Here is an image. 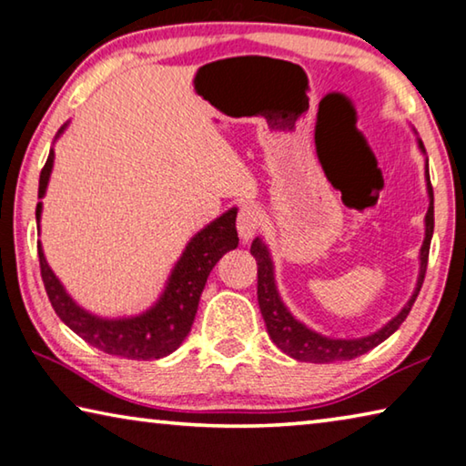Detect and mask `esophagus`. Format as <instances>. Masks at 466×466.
<instances>
[{"label": "esophagus", "mask_w": 466, "mask_h": 466, "mask_svg": "<svg viewBox=\"0 0 466 466\" xmlns=\"http://www.w3.org/2000/svg\"><path fill=\"white\" fill-rule=\"evenodd\" d=\"M262 225V215L254 204H243L238 215V231L241 241H249Z\"/></svg>", "instance_id": "34e87169"}]
</instances>
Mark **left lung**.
I'll list each match as a JSON object with an SVG mask.
<instances>
[{"label": "left lung", "mask_w": 466, "mask_h": 466, "mask_svg": "<svg viewBox=\"0 0 466 466\" xmlns=\"http://www.w3.org/2000/svg\"><path fill=\"white\" fill-rule=\"evenodd\" d=\"M419 148H423V142L419 140ZM427 179V194H430V208L425 215V239L421 246V268H419V279L415 293L410 297L409 303L402 308V311L396 318H392L382 330L370 334L363 339H328L309 330L308 326L291 316V311L285 308V303L280 301L277 285H274V270L270 254L262 239H254L251 243V256L256 258L258 264V303H260L262 318L266 322V330H268L274 345L280 350H285L289 357H293L297 361H309V363H332V361H349L355 357L365 355L373 347H378L380 342H384L392 332L399 330V326L405 322L410 308L417 299L419 291H421L425 270H427V258H430V243L433 235V187L430 181V171L425 169Z\"/></svg>", "instance_id": "8db88e82"}]
</instances>
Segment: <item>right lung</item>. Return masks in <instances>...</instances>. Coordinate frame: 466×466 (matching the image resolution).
<instances>
[{"label":"right lung","mask_w":466,"mask_h":466,"mask_svg":"<svg viewBox=\"0 0 466 466\" xmlns=\"http://www.w3.org/2000/svg\"><path fill=\"white\" fill-rule=\"evenodd\" d=\"M51 167L53 150L41 171L39 198H43L45 189H47ZM235 217H238L235 208L225 212L223 217L212 220L187 243L179 262L175 264L161 299L142 316L103 319L78 308L49 268L39 243V264L45 291H47L49 301L61 322L70 326L88 345L101 349L103 353L126 357V360H161V357L173 353L187 337V332L192 330L198 303H200L202 289L210 270L228 249L238 248L239 238L238 228H235ZM39 218L41 202L36 204V220Z\"/></svg>","instance_id":"right-lung-1"}]
</instances>
